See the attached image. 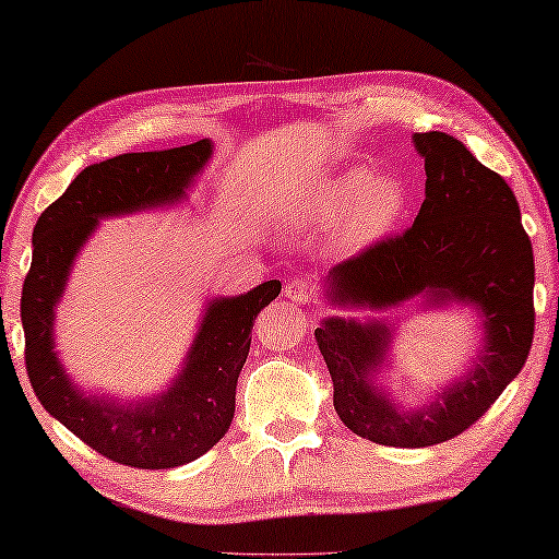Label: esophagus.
I'll list each match as a JSON object with an SVG mask.
<instances>
[{
  "label": "esophagus",
  "instance_id": "1",
  "mask_svg": "<svg viewBox=\"0 0 559 559\" xmlns=\"http://www.w3.org/2000/svg\"><path fill=\"white\" fill-rule=\"evenodd\" d=\"M285 297L289 301H297V305H307L312 299V287L305 280H289L285 285Z\"/></svg>",
  "mask_w": 559,
  "mask_h": 559
}]
</instances>
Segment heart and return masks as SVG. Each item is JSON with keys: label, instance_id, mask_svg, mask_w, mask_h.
I'll use <instances>...</instances> for the list:
<instances>
[{"label": "heart", "instance_id": "1", "mask_svg": "<svg viewBox=\"0 0 559 559\" xmlns=\"http://www.w3.org/2000/svg\"><path fill=\"white\" fill-rule=\"evenodd\" d=\"M408 203V186L399 176H371L369 168L354 166L317 188L299 207V217L334 227L336 245L359 252L396 230Z\"/></svg>", "mask_w": 559, "mask_h": 559}]
</instances>
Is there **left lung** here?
<instances>
[{
  "label": "left lung",
  "instance_id": "left-lung-1",
  "mask_svg": "<svg viewBox=\"0 0 559 559\" xmlns=\"http://www.w3.org/2000/svg\"><path fill=\"white\" fill-rule=\"evenodd\" d=\"M414 148L426 160L414 225L322 280L329 307L371 314L324 317L314 329L344 426L393 448L463 433L523 369L535 332L533 245L510 186L445 133H414ZM406 300L421 311L468 306L479 326L469 366L418 407L382 386L397 323L376 314Z\"/></svg>",
  "mask_w": 559,
  "mask_h": 559
}]
</instances>
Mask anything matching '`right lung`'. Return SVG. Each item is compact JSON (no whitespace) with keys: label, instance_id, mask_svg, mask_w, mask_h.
Instances as JSON below:
<instances>
[{"label":"right lung","instance_id":"obj_1","mask_svg":"<svg viewBox=\"0 0 559 559\" xmlns=\"http://www.w3.org/2000/svg\"><path fill=\"white\" fill-rule=\"evenodd\" d=\"M213 141L94 163L44 210L32 235V267L22 289L26 371L36 399L86 445L131 468H176L207 453L235 416V386L252 324L280 295L262 282L245 295L205 299L193 342L176 377L148 396L118 399L73 381L57 349V312L79 254L100 219L178 207L213 158Z\"/></svg>","mask_w":559,"mask_h":559}]
</instances>
